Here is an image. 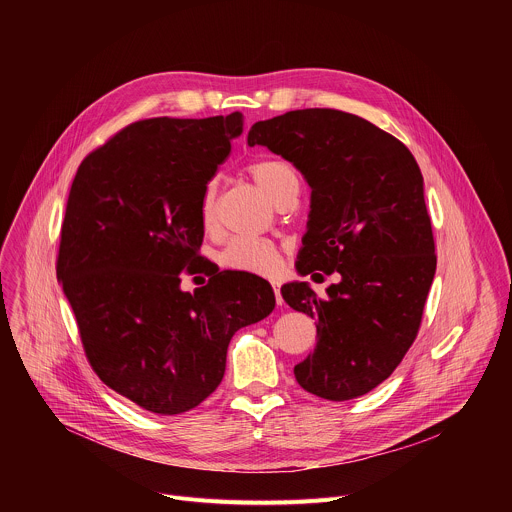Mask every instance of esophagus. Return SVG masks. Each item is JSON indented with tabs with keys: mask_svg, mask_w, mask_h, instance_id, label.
Returning <instances> with one entry per match:
<instances>
[{
	"mask_svg": "<svg viewBox=\"0 0 512 512\" xmlns=\"http://www.w3.org/2000/svg\"><path fill=\"white\" fill-rule=\"evenodd\" d=\"M271 287H273V294H275L277 306H281V304H283V298H281V281H271Z\"/></svg>",
	"mask_w": 512,
	"mask_h": 512,
	"instance_id": "1",
	"label": "esophagus"
}]
</instances>
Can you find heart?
Segmentation results:
<instances>
[{"mask_svg": "<svg viewBox=\"0 0 512 512\" xmlns=\"http://www.w3.org/2000/svg\"><path fill=\"white\" fill-rule=\"evenodd\" d=\"M255 184L261 192L273 202H281L285 198H296L300 194V174L294 166L281 160H261L249 168ZM200 221L206 231L216 225V182L210 180L204 186L200 198ZM221 263L227 269L253 273V275H273L279 265L281 257L277 247L265 239L253 237H239L233 239L225 251L221 253Z\"/></svg>", "mask_w": 512, "mask_h": 512, "instance_id": "heart-1", "label": "heart"}]
</instances>
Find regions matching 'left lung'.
Masks as SVG:
<instances>
[{
  "instance_id": "left-lung-1",
  "label": "left lung",
  "mask_w": 512,
  "mask_h": 512,
  "mask_svg": "<svg viewBox=\"0 0 512 512\" xmlns=\"http://www.w3.org/2000/svg\"><path fill=\"white\" fill-rule=\"evenodd\" d=\"M247 143L294 164L312 188L298 273L340 275L326 300L308 281L281 287L283 300L318 328L314 352L294 375L328 401L369 393L413 344L435 275L421 170L399 139L336 109L257 121Z\"/></svg>"
}]
</instances>
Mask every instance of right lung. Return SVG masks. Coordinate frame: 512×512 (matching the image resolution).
<instances>
[{
    "label": "right lung",
    "mask_w": 512,
    "mask_h": 512,
    "mask_svg": "<svg viewBox=\"0 0 512 512\" xmlns=\"http://www.w3.org/2000/svg\"><path fill=\"white\" fill-rule=\"evenodd\" d=\"M243 133V113L131 123L72 180L56 277L99 379L141 409L176 415L225 377L233 334L269 316V281L212 271L194 294L200 198Z\"/></svg>",
    "instance_id": "right-lung-1"
}]
</instances>
